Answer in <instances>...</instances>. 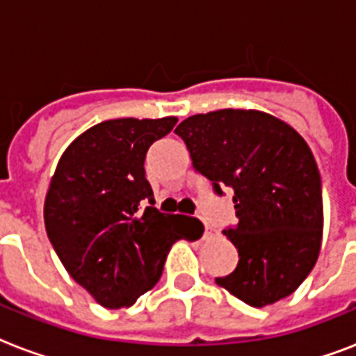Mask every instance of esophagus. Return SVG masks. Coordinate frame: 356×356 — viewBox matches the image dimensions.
Returning <instances> with one entry per match:
<instances>
[{
	"instance_id": "obj_1",
	"label": "esophagus",
	"mask_w": 356,
	"mask_h": 356,
	"mask_svg": "<svg viewBox=\"0 0 356 356\" xmlns=\"http://www.w3.org/2000/svg\"><path fill=\"white\" fill-rule=\"evenodd\" d=\"M203 225H205V236H209V234L212 233V227L209 225V222H207V220H203Z\"/></svg>"
}]
</instances>
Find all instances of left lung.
Returning <instances> with one entry per match:
<instances>
[{"label": "left lung", "instance_id": "8db88e82", "mask_svg": "<svg viewBox=\"0 0 356 356\" xmlns=\"http://www.w3.org/2000/svg\"><path fill=\"white\" fill-rule=\"evenodd\" d=\"M175 134L214 194H233L238 223L223 234L238 264L218 284L251 307L288 298L314 268L323 231L320 170L307 142L288 123L240 108L190 116Z\"/></svg>", "mask_w": 356, "mask_h": 356}]
</instances>
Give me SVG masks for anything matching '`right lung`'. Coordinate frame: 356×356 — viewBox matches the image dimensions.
Returning <instances> with one entry per match:
<instances>
[{
    "label": "right lung",
    "mask_w": 356,
    "mask_h": 356,
    "mask_svg": "<svg viewBox=\"0 0 356 356\" xmlns=\"http://www.w3.org/2000/svg\"><path fill=\"white\" fill-rule=\"evenodd\" d=\"M175 123L173 116L97 123L70 144L53 173L47 238L72 279L105 309L131 307L159 282L173 243L203 234L197 218L155 209L145 179V153Z\"/></svg>",
    "instance_id": "add662e5"
}]
</instances>
